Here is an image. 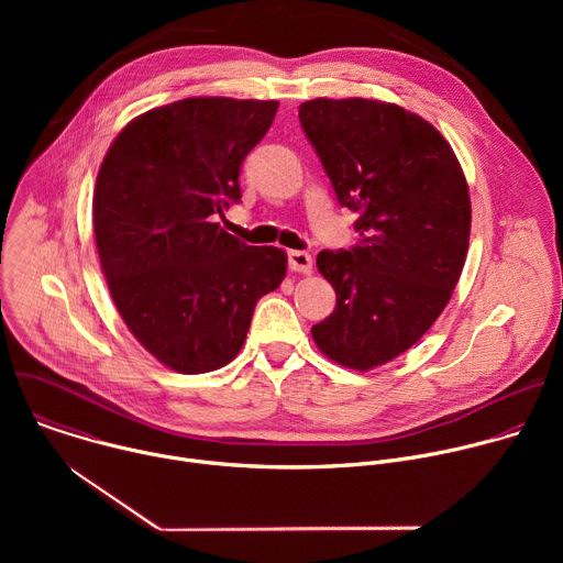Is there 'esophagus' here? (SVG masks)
<instances>
[{"label":"esophagus","mask_w":563,"mask_h":563,"mask_svg":"<svg viewBox=\"0 0 563 563\" xmlns=\"http://www.w3.org/2000/svg\"><path fill=\"white\" fill-rule=\"evenodd\" d=\"M287 261H289V269L291 272H296V274H311V256L307 252L291 250L287 254Z\"/></svg>","instance_id":"obj_1"}]
</instances>
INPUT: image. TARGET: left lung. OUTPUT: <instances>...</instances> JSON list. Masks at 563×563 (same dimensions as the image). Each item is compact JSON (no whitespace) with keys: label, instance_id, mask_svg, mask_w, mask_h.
<instances>
[{"label":"left lung","instance_id":"8db88e82","mask_svg":"<svg viewBox=\"0 0 563 563\" xmlns=\"http://www.w3.org/2000/svg\"><path fill=\"white\" fill-rule=\"evenodd\" d=\"M298 118L361 235L316 258L336 309L311 336L328 358L367 372L410 350L445 309L467 254V183L448 140L398 104L318 98Z\"/></svg>","mask_w":563,"mask_h":563}]
</instances>
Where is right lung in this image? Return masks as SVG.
Listing matches in <instances>:
<instances>
[{
	"label": "right lung",
	"instance_id": "1",
	"mask_svg": "<svg viewBox=\"0 0 563 563\" xmlns=\"http://www.w3.org/2000/svg\"><path fill=\"white\" fill-rule=\"evenodd\" d=\"M276 111V100L187 98L131 120L104 155L100 265L131 334L176 372L233 361L256 302L285 278L283 250L250 247L216 222L240 200V165Z\"/></svg>",
	"mask_w": 563,
	"mask_h": 563
}]
</instances>
